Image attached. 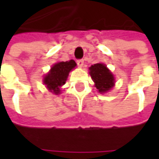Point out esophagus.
Returning a JSON list of instances; mask_svg holds the SVG:
<instances>
[{
    "label": "esophagus",
    "mask_w": 159,
    "mask_h": 159,
    "mask_svg": "<svg viewBox=\"0 0 159 159\" xmlns=\"http://www.w3.org/2000/svg\"><path fill=\"white\" fill-rule=\"evenodd\" d=\"M77 64H78L80 67H82L83 64H84V60H83V59H78V60H77Z\"/></svg>",
    "instance_id": "esophagus-1"
}]
</instances>
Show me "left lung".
Returning a JSON list of instances; mask_svg holds the SVG:
<instances>
[{
    "label": "left lung",
    "mask_w": 159,
    "mask_h": 159,
    "mask_svg": "<svg viewBox=\"0 0 159 159\" xmlns=\"http://www.w3.org/2000/svg\"><path fill=\"white\" fill-rule=\"evenodd\" d=\"M89 73L100 93H105L114 86V77L105 64H95L89 68Z\"/></svg>",
    "instance_id": "1"
}]
</instances>
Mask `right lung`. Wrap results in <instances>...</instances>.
Masks as SVG:
<instances>
[{"label":"right lung","mask_w":159,"mask_h":159,"mask_svg":"<svg viewBox=\"0 0 159 159\" xmlns=\"http://www.w3.org/2000/svg\"><path fill=\"white\" fill-rule=\"evenodd\" d=\"M76 66L73 60L67 62H59L54 64L50 71L44 78V84L54 94L60 93V88L65 84L68 74Z\"/></svg>","instance_id":"obj_1"}]
</instances>
